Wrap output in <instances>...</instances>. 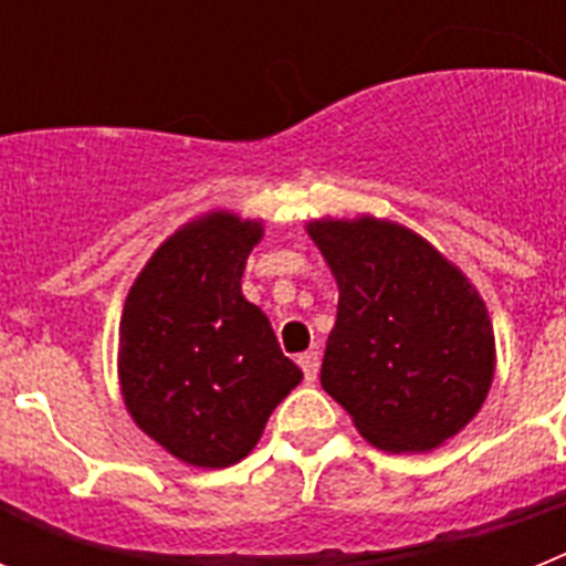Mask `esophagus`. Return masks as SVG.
<instances>
[{
    "mask_svg": "<svg viewBox=\"0 0 566 566\" xmlns=\"http://www.w3.org/2000/svg\"><path fill=\"white\" fill-rule=\"evenodd\" d=\"M300 368H303V374H306V382H314L317 379V371H319V354L317 352H306L300 354Z\"/></svg>",
    "mask_w": 566,
    "mask_h": 566,
    "instance_id": "esophagus-1",
    "label": "esophagus"
}]
</instances>
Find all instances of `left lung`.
<instances>
[{
    "label": "left lung",
    "mask_w": 566,
    "mask_h": 566,
    "mask_svg": "<svg viewBox=\"0 0 566 566\" xmlns=\"http://www.w3.org/2000/svg\"><path fill=\"white\" fill-rule=\"evenodd\" d=\"M337 277V323L319 382L379 451H431L476 417L496 339L470 280L391 221L308 223Z\"/></svg>",
    "instance_id": "8db88e82"
}]
</instances>
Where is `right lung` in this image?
Masks as SVG:
<instances>
[{
    "mask_svg": "<svg viewBox=\"0 0 566 566\" xmlns=\"http://www.w3.org/2000/svg\"><path fill=\"white\" fill-rule=\"evenodd\" d=\"M263 223L212 212L164 240L135 277L118 328L129 417L172 457L229 468L252 453L303 371L240 292Z\"/></svg>",
    "mask_w": 566,
    "mask_h": 566,
    "instance_id": "add662e5",
    "label": "right lung"
}]
</instances>
